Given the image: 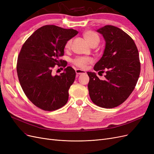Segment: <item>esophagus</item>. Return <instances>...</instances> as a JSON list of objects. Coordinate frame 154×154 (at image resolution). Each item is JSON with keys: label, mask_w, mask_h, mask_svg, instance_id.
<instances>
[{"label": "esophagus", "mask_w": 154, "mask_h": 154, "mask_svg": "<svg viewBox=\"0 0 154 154\" xmlns=\"http://www.w3.org/2000/svg\"><path fill=\"white\" fill-rule=\"evenodd\" d=\"M76 73L78 74V75H80V74H85V71H82L81 69H76Z\"/></svg>", "instance_id": "34e87169"}]
</instances>
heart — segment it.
Returning <instances> with one entry per match:
<instances>
[{"instance_id": "b5f03b06", "label": "heart", "mask_w": 154, "mask_h": 154, "mask_svg": "<svg viewBox=\"0 0 154 154\" xmlns=\"http://www.w3.org/2000/svg\"><path fill=\"white\" fill-rule=\"evenodd\" d=\"M83 37L85 39L87 42L91 45L94 42H99V37L97 35L92 31L88 30L83 32ZM72 44V40H68L66 45H65V49L66 50H69L71 48ZM93 62L92 58L88 57H78L73 60V64L76 67L80 69H85L86 68L88 64L91 63Z\"/></svg>"}]
</instances>
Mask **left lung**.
<instances>
[{
	"label": "left lung",
	"mask_w": 154,
	"mask_h": 154,
	"mask_svg": "<svg viewBox=\"0 0 154 154\" xmlns=\"http://www.w3.org/2000/svg\"><path fill=\"white\" fill-rule=\"evenodd\" d=\"M97 31L103 36L106 45L94 70L105 72V80H101L95 72H87L88 92L95 105L112 109L122 104L137 84L141 71L139 52L133 39L117 27L107 25Z\"/></svg>",
	"instance_id": "1"
}]
</instances>
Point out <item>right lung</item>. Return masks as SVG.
<instances>
[{
	"label": "right lung",
	"mask_w": 154,
	"mask_h": 154,
	"mask_svg": "<svg viewBox=\"0 0 154 154\" xmlns=\"http://www.w3.org/2000/svg\"><path fill=\"white\" fill-rule=\"evenodd\" d=\"M73 29L47 25L35 31L23 44L17 63V75L23 91L32 103L45 111L62 108L69 99V89L76 77L71 67L53 76L56 65L66 67L59 60L67 42L78 34Z\"/></svg>",
	"instance_id": "obj_1"
}]
</instances>
